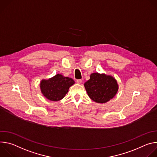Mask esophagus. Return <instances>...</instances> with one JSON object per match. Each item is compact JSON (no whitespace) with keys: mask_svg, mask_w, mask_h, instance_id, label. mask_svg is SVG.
Returning <instances> with one entry per match:
<instances>
[{"mask_svg":"<svg viewBox=\"0 0 157 157\" xmlns=\"http://www.w3.org/2000/svg\"><path fill=\"white\" fill-rule=\"evenodd\" d=\"M76 82H77V83H78V84H81L82 80H81V79H77V80H76Z\"/></svg>","mask_w":157,"mask_h":157,"instance_id":"obj_1","label":"esophagus"}]
</instances>
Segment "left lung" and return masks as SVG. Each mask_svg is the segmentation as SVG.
<instances>
[{
	"instance_id": "left-lung-1",
	"label": "left lung",
	"mask_w": 157,
	"mask_h": 157,
	"mask_svg": "<svg viewBox=\"0 0 157 157\" xmlns=\"http://www.w3.org/2000/svg\"><path fill=\"white\" fill-rule=\"evenodd\" d=\"M84 85L89 97L98 103H105L113 99L119 89L115 78L98 73H92Z\"/></svg>"
}]
</instances>
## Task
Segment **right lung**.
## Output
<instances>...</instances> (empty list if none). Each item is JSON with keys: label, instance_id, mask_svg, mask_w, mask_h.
I'll use <instances>...</instances> for the list:
<instances>
[{"label": "right lung", "instance_id": "obj_1", "mask_svg": "<svg viewBox=\"0 0 157 157\" xmlns=\"http://www.w3.org/2000/svg\"><path fill=\"white\" fill-rule=\"evenodd\" d=\"M74 84L75 81L72 78L58 74L47 80L41 81V92L48 100L58 101L65 96L68 92L70 87Z\"/></svg>", "mask_w": 157, "mask_h": 157}]
</instances>
